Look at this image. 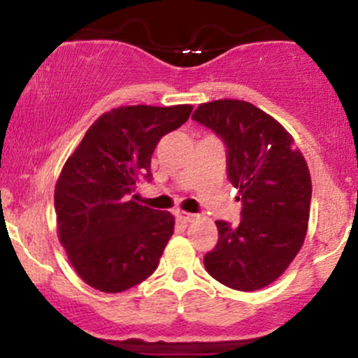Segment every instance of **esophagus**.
Instances as JSON below:
<instances>
[{"mask_svg": "<svg viewBox=\"0 0 358 358\" xmlns=\"http://www.w3.org/2000/svg\"><path fill=\"white\" fill-rule=\"evenodd\" d=\"M175 215H176V219H178L180 222H183V224H187V222H190L193 217H195V215H193V213L183 212V210H178V212L175 213Z\"/></svg>", "mask_w": 358, "mask_h": 358, "instance_id": "1", "label": "esophagus"}]
</instances>
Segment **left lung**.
Segmentation results:
<instances>
[{"instance_id": "8db88e82", "label": "left lung", "mask_w": 358, "mask_h": 358, "mask_svg": "<svg viewBox=\"0 0 358 358\" xmlns=\"http://www.w3.org/2000/svg\"><path fill=\"white\" fill-rule=\"evenodd\" d=\"M192 119L225 145L227 178L242 203L239 225L215 220L219 241L205 254V269L232 289H261L285 273L305 242L311 203L305 158L285 127L250 102H205Z\"/></svg>"}]
</instances>
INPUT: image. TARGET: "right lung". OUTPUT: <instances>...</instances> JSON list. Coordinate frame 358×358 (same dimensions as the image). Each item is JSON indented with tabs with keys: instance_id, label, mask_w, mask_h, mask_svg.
I'll use <instances>...</instances> for the list:
<instances>
[{
	"instance_id": "right-lung-1",
	"label": "right lung",
	"mask_w": 358,
	"mask_h": 358,
	"mask_svg": "<svg viewBox=\"0 0 358 358\" xmlns=\"http://www.w3.org/2000/svg\"><path fill=\"white\" fill-rule=\"evenodd\" d=\"M192 106H124L89 127L55 185L59 239L89 286L121 293L150 278L173 236L170 212L134 202L151 182V155L190 117Z\"/></svg>"
}]
</instances>
